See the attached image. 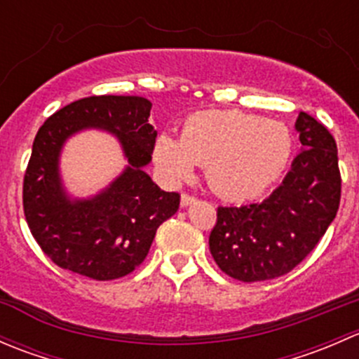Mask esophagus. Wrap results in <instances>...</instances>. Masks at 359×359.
Segmentation results:
<instances>
[{"mask_svg":"<svg viewBox=\"0 0 359 359\" xmlns=\"http://www.w3.org/2000/svg\"><path fill=\"white\" fill-rule=\"evenodd\" d=\"M193 201H196V198L189 196V194H186V193H184L182 196H180V205H182V206H189Z\"/></svg>","mask_w":359,"mask_h":359,"instance_id":"34e87169","label":"esophagus"}]
</instances>
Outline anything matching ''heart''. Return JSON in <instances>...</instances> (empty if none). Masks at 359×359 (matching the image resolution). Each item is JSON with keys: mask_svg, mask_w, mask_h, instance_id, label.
<instances>
[{"mask_svg": "<svg viewBox=\"0 0 359 359\" xmlns=\"http://www.w3.org/2000/svg\"><path fill=\"white\" fill-rule=\"evenodd\" d=\"M292 156L290 130L248 112L203 111L184 121L180 139L159 133L153 158L168 182L187 180L205 165L210 189L227 201H252L281 177Z\"/></svg>", "mask_w": 359, "mask_h": 359, "instance_id": "obj_1", "label": "heart"}]
</instances>
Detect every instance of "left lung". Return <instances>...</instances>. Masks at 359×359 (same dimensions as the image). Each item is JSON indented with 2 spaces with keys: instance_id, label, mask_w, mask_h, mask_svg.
Segmentation results:
<instances>
[{
  "instance_id": "left-lung-1",
  "label": "left lung",
  "mask_w": 359,
  "mask_h": 359,
  "mask_svg": "<svg viewBox=\"0 0 359 359\" xmlns=\"http://www.w3.org/2000/svg\"><path fill=\"white\" fill-rule=\"evenodd\" d=\"M295 130L302 147L283 184L260 203L217 208L210 253L234 280L253 283L290 273L334 222L340 203L335 139L307 112H300Z\"/></svg>"
}]
</instances>
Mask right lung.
<instances>
[{"instance_id": "add662e5", "label": "right lung", "mask_w": 359, "mask_h": 359, "mask_svg": "<svg viewBox=\"0 0 359 359\" xmlns=\"http://www.w3.org/2000/svg\"><path fill=\"white\" fill-rule=\"evenodd\" d=\"M151 107L135 95L86 97L50 116L36 133L24 175V215L45 255L62 269L97 281L126 276L144 262L158 227L179 210L180 194L161 191L144 172L158 135ZM86 128L112 133L129 166L99 195L72 201L58 159L68 137Z\"/></svg>"}]
</instances>
